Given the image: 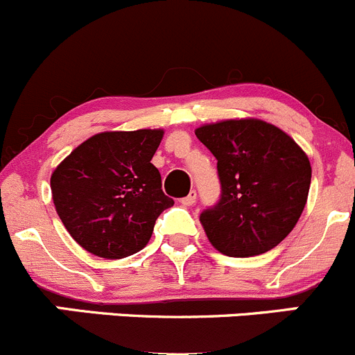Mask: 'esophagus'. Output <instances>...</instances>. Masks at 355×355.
I'll use <instances>...</instances> for the list:
<instances>
[{
	"label": "esophagus",
	"instance_id": "obj_1",
	"mask_svg": "<svg viewBox=\"0 0 355 355\" xmlns=\"http://www.w3.org/2000/svg\"><path fill=\"white\" fill-rule=\"evenodd\" d=\"M196 199H198V192L191 191L187 196H185V198L180 199V202H182V205H184V206H192V205H194V202H196Z\"/></svg>",
	"mask_w": 355,
	"mask_h": 355
}]
</instances>
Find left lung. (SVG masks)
<instances>
[{"label": "left lung", "instance_id": "1", "mask_svg": "<svg viewBox=\"0 0 355 355\" xmlns=\"http://www.w3.org/2000/svg\"><path fill=\"white\" fill-rule=\"evenodd\" d=\"M216 159L220 199L201 213L209 243L227 257L272 250L293 230L311 187V163L291 137L260 119L196 130Z\"/></svg>", "mask_w": 355, "mask_h": 355}]
</instances>
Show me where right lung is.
I'll list each match as a JSON object with an SVG mask.
<instances>
[{
	"instance_id": "1",
	"label": "right lung",
	"mask_w": 355,
	"mask_h": 355,
	"mask_svg": "<svg viewBox=\"0 0 355 355\" xmlns=\"http://www.w3.org/2000/svg\"><path fill=\"white\" fill-rule=\"evenodd\" d=\"M163 130L105 132L76 147L51 175V196L76 243L123 258L149 243L157 216L173 206L150 159Z\"/></svg>"
}]
</instances>
